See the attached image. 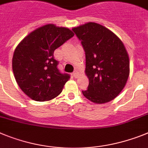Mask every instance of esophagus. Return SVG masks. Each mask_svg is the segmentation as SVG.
I'll return each instance as SVG.
<instances>
[{
  "label": "esophagus",
  "instance_id": "1",
  "mask_svg": "<svg viewBox=\"0 0 148 148\" xmlns=\"http://www.w3.org/2000/svg\"><path fill=\"white\" fill-rule=\"evenodd\" d=\"M73 76H74V77L77 78V77H78V73L77 72V71H75V72L73 73Z\"/></svg>",
  "mask_w": 148,
  "mask_h": 148
}]
</instances>
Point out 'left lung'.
Listing matches in <instances>:
<instances>
[{
    "label": "left lung",
    "mask_w": 148,
    "mask_h": 148,
    "mask_svg": "<svg viewBox=\"0 0 148 148\" xmlns=\"http://www.w3.org/2000/svg\"><path fill=\"white\" fill-rule=\"evenodd\" d=\"M72 30L86 53L85 73L89 83L83 95L97 104L110 102L121 93L130 75L129 55L124 44L97 23H86Z\"/></svg>",
    "instance_id": "1"
}]
</instances>
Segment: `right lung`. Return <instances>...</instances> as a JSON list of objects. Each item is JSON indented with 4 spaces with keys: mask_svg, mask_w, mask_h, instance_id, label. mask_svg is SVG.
Here are the masks:
<instances>
[{
    "mask_svg": "<svg viewBox=\"0 0 148 148\" xmlns=\"http://www.w3.org/2000/svg\"><path fill=\"white\" fill-rule=\"evenodd\" d=\"M70 29L48 24L37 28L21 41L12 57V71L18 86L36 101L55 98L70 78L57 69L56 48L74 36Z\"/></svg>",
    "mask_w": 148,
    "mask_h": 148,
    "instance_id": "1",
    "label": "right lung"
}]
</instances>
